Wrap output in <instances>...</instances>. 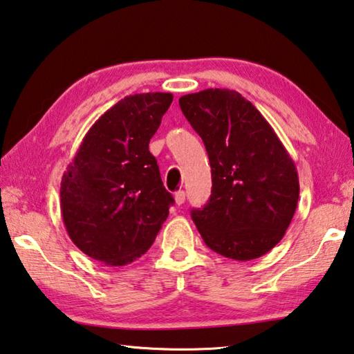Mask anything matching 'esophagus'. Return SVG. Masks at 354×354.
Wrapping results in <instances>:
<instances>
[{
	"mask_svg": "<svg viewBox=\"0 0 354 354\" xmlns=\"http://www.w3.org/2000/svg\"><path fill=\"white\" fill-rule=\"evenodd\" d=\"M174 199H176V204L177 205H182L185 202V191L183 189H178L176 196H174Z\"/></svg>",
	"mask_w": 354,
	"mask_h": 354,
	"instance_id": "esophagus-1",
	"label": "esophagus"
}]
</instances>
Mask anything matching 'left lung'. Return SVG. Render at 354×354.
<instances>
[{
    "label": "left lung",
    "instance_id": "8db88e82",
    "mask_svg": "<svg viewBox=\"0 0 354 354\" xmlns=\"http://www.w3.org/2000/svg\"><path fill=\"white\" fill-rule=\"evenodd\" d=\"M205 144L212 194L191 218L212 251L259 259L282 240L299 198L290 155L259 109L236 91L205 89L178 98Z\"/></svg>",
    "mask_w": 354,
    "mask_h": 354
}]
</instances>
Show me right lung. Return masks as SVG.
<instances>
[{
    "label": "right lung",
    "mask_w": 354,
    "mask_h": 354,
    "mask_svg": "<svg viewBox=\"0 0 354 354\" xmlns=\"http://www.w3.org/2000/svg\"><path fill=\"white\" fill-rule=\"evenodd\" d=\"M172 98L166 92L122 98L91 127L64 172V225L75 246L98 262H135L169 215L174 198L149 142Z\"/></svg>",
    "instance_id": "1"
}]
</instances>
